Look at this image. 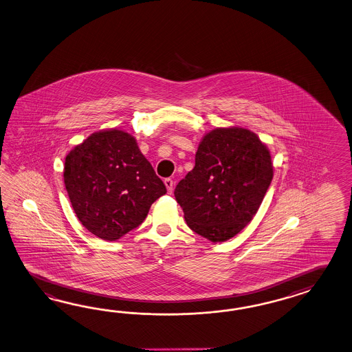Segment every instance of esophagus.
<instances>
[{"label": "esophagus", "mask_w": 352, "mask_h": 352, "mask_svg": "<svg viewBox=\"0 0 352 352\" xmlns=\"http://www.w3.org/2000/svg\"><path fill=\"white\" fill-rule=\"evenodd\" d=\"M164 185H166V188H167V192L171 194L172 190H173V181H172L171 179H166V180H164Z\"/></svg>", "instance_id": "1"}]
</instances>
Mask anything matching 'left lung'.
<instances>
[{
	"mask_svg": "<svg viewBox=\"0 0 352 352\" xmlns=\"http://www.w3.org/2000/svg\"><path fill=\"white\" fill-rule=\"evenodd\" d=\"M273 179L271 152L243 127H217L203 136L195 167L177 184L175 198L197 234L222 243L256 214Z\"/></svg>",
	"mask_w": 352,
	"mask_h": 352,
	"instance_id": "1",
	"label": "left lung"
}]
</instances>
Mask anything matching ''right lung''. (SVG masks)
Listing matches in <instances>:
<instances>
[{
    "instance_id": "1",
    "label": "right lung",
    "mask_w": 352,
    "mask_h": 352,
    "mask_svg": "<svg viewBox=\"0 0 352 352\" xmlns=\"http://www.w3.org/2000/svg\"><path fill=\"white\" fill-rule=\"evenodd\" d=\"M63 182L81 225L107 241L136 228L167 192L135 138L118 129L93 133L72 148Z\"/></svg>"
}]
</instances>
